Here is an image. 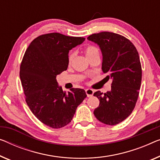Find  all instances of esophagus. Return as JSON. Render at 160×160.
I'll return each mask as SVG.
<instances>
[{"instance_id":"34e87169","label":"esophagus","mask_w":160,"mask_h":160,"mask_svg":"<svg viewBox=\"0 0 160 160\" xmlns=\"http://www.w3.org/2000/svg\"><path fill=\"white\" fill-rule=\"evenodd\" d=\"M85 92H86L88 97H91L93 95L94 91L92 89H87V90H85Z\"/></svg>"}]
</instances>
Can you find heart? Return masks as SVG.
<instances>
[{
	"label": "heart",
	"mask_w": 160,
	"mask_h": 160,
	"mask_svg": "<svg viewBox=\"0 0 160 160\" xmlns=\"http://www.w3.org/2000/svg\"><path fill=\"white\" fill-rule=\"evenodd\" d=\"M84 52L88 59L90 60L91 59L95 58V57H100V50L96 47L93 45H88L84 49ZM75 53L74 52H71L69 53L68 55V64L71 65L75 59Z\"/></svg>",
	"instance_id": "b5f03b06"
}]
</instances>
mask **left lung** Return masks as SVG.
Listing matches in <instances>:
<instances>
[{
    "mask_svg": "<svg viewBox=\"0 0 160 160\" xmlns=\"http://www.w3.org/2000/svg\"><path fill=\"white\" fill-rule=\"evenodd\" d=\"M88 39L99 45L102 70L106 78L112 79L111 91L94 92L100 101L94 115L105 124L116 125L132 113L139 97L142 75L139 53L129 39L113 32L93 34Z\"/></svg>",
    "mask_w": 160,
    "mask_h": 160,
    "instance_id": "left-lung-1",
    "label": "left lung"
}]
</instances>
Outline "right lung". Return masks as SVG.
Returning a JSON list of instances; mask_svg holds the SVG:
<instances>
[{"instance_id":"obj_1","label":"right lung","mask_w":160,"mask_h":160,"mask_svg":"<svg viewBox=\"0 0 160 160\" xmlns=\"http://www.w3.org/2000/svg\"><path fill=\"white\" fill-rule=\"evenodd\" d=\"M85 39L59 33L40 35L31 42L21 61L19 75L26 102L36 117L52 128L71 122L87 97L80 88L64 92L56 78L68 69L69 51Z\"/></svg>"}]
</instances>
